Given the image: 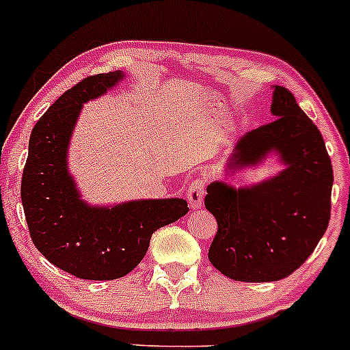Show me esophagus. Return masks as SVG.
I'll return each mask as SVG.
<instances>
[{"label":"esophagus","mask_w":350,"mask_h":350,"mask_svg":"<svg viewBox=\"0 0 350 350\" xmlns=\"http://www.w3.org/2000/svg\"><path fill=\"white\" fill-rule=\"evenodd\" d=\"M206 182L203 178H195L187 188V198L190 202L191 208L198 210L203 205V196H205Z\"/></svg>","instance_id":"1"}]
</instances>
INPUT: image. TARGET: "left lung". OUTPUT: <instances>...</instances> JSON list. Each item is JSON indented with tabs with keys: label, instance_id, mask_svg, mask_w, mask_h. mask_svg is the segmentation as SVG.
I'll use <instances>...</instances> for the list:
<instances>
[{
	"label": "left lung",
	"instance_id": "8db88e82",
	"mask_svg": "<svg viewBox=\"0 0 350 350\" xmlns=\"http://www.w3.org/2000/svg\"><path fill=\"white\" fill-rule=\"evenodd\" d=\"M271 112L276 119L246 133L230 165L256 163L276 152L284 170L253 188L219 182L206 188L205 206L218 225L208 260L234 281L289 276L311 256L331 219L332 163L319 129L282 85L274 88Z\"/></svg>",
	"mask_w": 350,
	"mask_h": 350
}]
</instances>
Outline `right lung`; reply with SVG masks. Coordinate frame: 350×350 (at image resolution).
Wrapping results in <instances>:
<instances>
[{"label": "right lung", "mask_w": 350, "mask_h": 350, "mask_svg": "<svg viewBox=\"0 0 350 350\" xmlns=\"http://www.w3.org/2000/svg\"><path fill=\"white\" fill-rule=\"evenodd\" d=\"M122 72L89 76L42 113L29 137L21 202L39 253L79 280L122 278L144 260L152 234L188 213L185 200H139L113 208L81 202L68 174L66 150L82 102L100 96Z\"/></svg>", "instance_id": "obj_1"}]
</instances>
